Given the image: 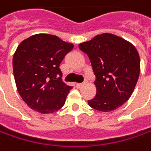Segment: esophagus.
Wrapping results in <instances>:
<instances>
[{
	"label": "esophagus",
	"mask_w": 151,
	"mask_h": 151,
	"mask_svg": "<svg viewBox=\"0 0 151 151\" xmlns=\"http://www.w3.org/2000/svg\"><path fill=\"white\" fill-rule=\"evenodd\" d=\"M87 82V80H85V81H84V82H82V83H77V84H76V87H78V88H81V87H83Z\"/></svg>",
	"instance_id": "obj_1"
}]
</instances>
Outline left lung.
I'll return each mask as SVG.
<instances>
[{
  "mask_svg": "<svg viewBox=\"0 0 151 151\" xmlns=\"http://www.w3.org/2000/svg\"><path fill=\"white\" fill-rule=\"evenodd\" d=\"M87 53L96 80L97 93L88 104L109 112L121 107L131 97L139 76V55L130 42L112 34L98 35L81 43Z\"/></svg>",
  "mask_w": 151,
  "mask_h": 151,
  "instance_id": "obj_1",
  "label": "left lung"
}]
</instances>
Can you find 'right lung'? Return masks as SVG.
<instances>
[{"label": "right lung", "instance_id": "add662e5", "mask_svg": "<svg viewBox=\"0 0 151 151\" xmlns=\"http://www.w3.org/2000/svg\"><path fill=\"white\" fill-rule=\"evenodd\" d=\"M74 47L56 35H34L21 42L13 59V75L19 93L27 105L42 114L64 106L72 87L62 81L59 64Z\"/></svg>", "mask_w": 151, "mask_h": 151}]
</instances>
